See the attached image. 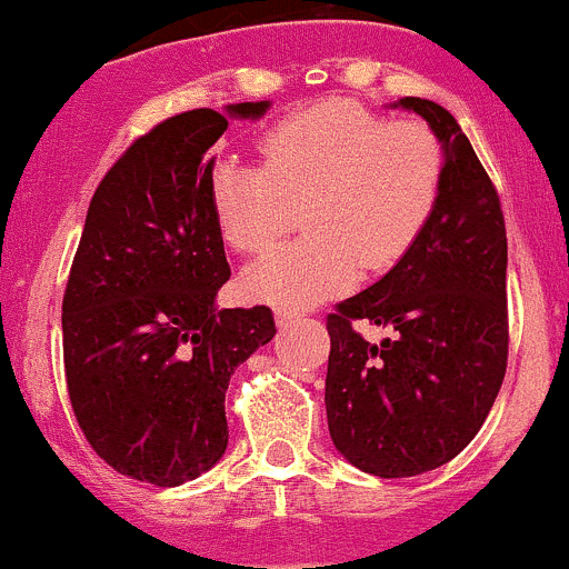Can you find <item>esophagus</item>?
<instances>
[{"label":"esophagus","mask_w":569,"mask_h":569,"mask_svg":"<svg viewBox=\"0 0 569 569\" xmlns=\"http://www.w3.org/2000/svg\"><path fill=\"white\" fill-rule=\"evenodd\" d=\"M273 318H277L279 326H287V323H296L301 315L296 312V309H287V307H277V312H273Z\"/></svg>","instance_id":"34e87169"}]
</instances>
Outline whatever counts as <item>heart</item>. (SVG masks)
<instances>
[{
	"instance_id": "1",
	"label": "heart",
	"mask_w": 569,
	"mask_h": 569,
	"mask_svg": "<svg viewBox=\"0 0 569 569\" xmlns=\"http://www.w3.org/2000/svg\"><path fill=\"white\" fill-rule=\"evenodd\" d=\"M262 166L221 160L210 204L234 251L260 254L301 207L307 234L268 251L243 273L251 298L312 307L346 290L359 268L387 271L429 227L446 151L420 121H390L353 101H323L273 123Z\"/></svg>"
}]
</instances>
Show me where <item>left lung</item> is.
Here are the masks:
<instances>
[{
	"label": "left lung",
	"instance_id": "obj_1",
	"mask_svg": "<svg viewBox=\"0 0 569 569\" xmlns=\"http://www.w3.org/2000/svg\"><path fill=\"white\" fill-rule=\"evenodd\" d=\"M392 107L426 118L442 143V193L407 257L326 318V418L353 468L407 478L451 462L478 435L503 385L509 312L503 212L468 134L437 101ZM353 319L393 335L368 343Z\"/></svg>",
	"mask_w": 569,
	"mask_h": 569
}]
</instances>
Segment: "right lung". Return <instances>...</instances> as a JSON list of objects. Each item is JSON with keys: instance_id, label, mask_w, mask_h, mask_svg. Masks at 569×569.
<instances>
[{"instance_id": "1", "label": "right lung", "mask_w": 569, "mask_h": 569, "mask_svg": "<svg viewBox=\"0 0 569 569\" xmlns=\"http://www.w3.org/2000/svg\"><path fill=\"white\" fill-rule=\"evenodd\" d=\"M268 107L240 101L227 114L257 121ZM227 127L199 107L118 157L88 207L63 296L77 423L112 470L157 487H179L223 457L229 379L277 335L268 307H216L229 262L210 204V149Z\"/></svg>"}]
</instances>
